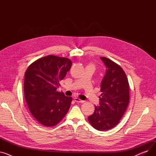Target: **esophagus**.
Instances as JSON below:
<instances>
[{
    "label": "esophagus",
    "mask_w": 156,
    "mask_h": 156,
    "mask_svg": "<svg viewBox=\"0 0 156 156\" xmlns=\"http://www.w3.org/2000/svg\"><path fill=\"white\" fill-rule=\"evenodd\" d=\"M75 101L76 102H78V103H83L84 102V101H82V100L80 99L79 98H78V97H75Z\"/></svg>",
    "instance_id": "1"
}]
</instances>
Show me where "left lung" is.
I'll return each mask as SVG.
<instances>
[{"label": "left lung", "instance_id": "1", "mask_svg": "<svg viewBox=\"0 0 156 156\" xmlns=\"http://www.w3.org/2000/svg\"><path fill=\"white\" fill-rule=\"evenodd\" d=\"M101 59L106 72L101 84L99 105L88 116L91 125L99 131L108 130L116 126L129 104V83L126 74L118 64L104 57Z\"/></svg>", "mask_w": 156, "mask_h": 156}]
</instances>
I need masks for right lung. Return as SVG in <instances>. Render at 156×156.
Masks as SVG:
<instances>
[{"instance_id": "1", "label": "right lung", "mask_w": 156, "mask_h": 156, "mask_svg": "<svg viewBox=\"0 0 156 156\" xmlns=\"http://www.w3.org/2000/svg\"><path fill=\"white\" fill-rule=\"evenodd\" d=\"M71 65L68 58L48 55L33 62L27 69L24 97L32 116L40 124L54 126L67 114L72 97L56 90Z\"/></svg>"}]
</instances>
